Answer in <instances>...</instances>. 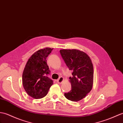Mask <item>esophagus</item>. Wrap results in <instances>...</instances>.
Here are the masks:
<instances>
[{"instance_id":"esophagus-1","label":"esophagus","mask_w":123,"mask_h":123,"mask_svg":"<svg viewBox=\"0 0 123 123\" xmlns=\"http://www.w3.org/2000/svg\"><path fill=\"white\" fill-rule=\"evenodd\" d=\"M63 80H64V79L63 77H60L59 79L56 80V82L57 83H58L59 84H61L62 83V82L63 81Z\"/></svg>"}]
</instances>
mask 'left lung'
<instances>
[{
    "mask_svg": "<svg viewBox=\"0 0 123 123\" xmlns=\"http://www.w3.org/2000/svg\"><path fill=\"white\" fill-rule=\"evenodd\" d=\"M62 58L72 76L69 79L71 90L65 93L68 100L77 102L84 98L92 90L93 82V67L91 59L86 53L76 49L60 50Z\"/></svg>",
    "mask_w": 123,
    "mask_h": 123,
    "instance_id": "obj_1",
    "label": "left lung"
}]
</instances>
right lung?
Returning <instances> with one entry per match:
<instances>
[{"label": "right lung", "instance_id": "1", "mask_svg": "<svg viewBox=\"0 0 123 123\" xmlns=\"http://www.w3.org/2000/svg\"><path fill=\"white\" fill-rule=\"evenodd\" d=\"M53 49L46 48L37 51L31 55L22 74V84L25 92L33 98L39 99L47 95L53 81L48 75L49 70L47 58Z\"/></svg>", "mask_w": 123, "mask_h": 123}]
</instances>
